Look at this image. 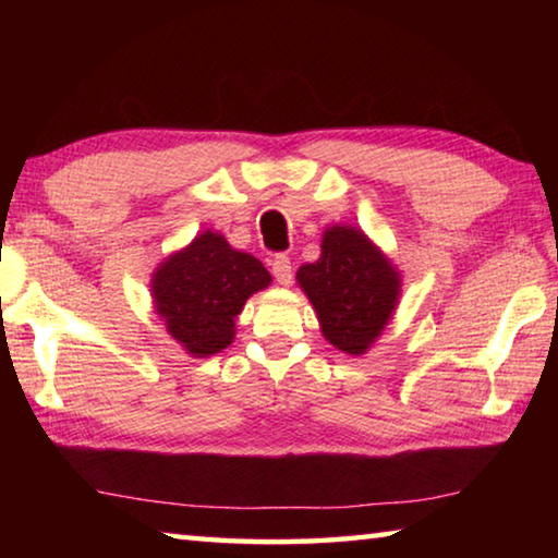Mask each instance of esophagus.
I'll return each instance as SVG.
<instances>
[{"label": "esophagus", "mask_w": 558, "mask_h": 558, "mask_svg": "<svg viewBox=\"0 0 558 558\" xmlns=\"http://www.w3.org/2000/svg\"><path fill=\"white\" fill-rule=\"evenodd\" d=\"M270 270H272V276H276L280 286H290V282H292V263H290L286 253H278V256L270 260Z\"/></svg>", "instance_id": "obj_1"}]
</instances>
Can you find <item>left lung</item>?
Wrapping results in <instances>:
<instances>
[{"label": "left lung", "instance_id": "obj_1", "mask_svg": "<svg viewBox=\"0 0 558 558\" xmlns=\"http://www.w3.org/2000/svg\"><path fill=\"white\" fill-rule=\"evenodd\" d=\"M300 288L317 310L323 335L347 354H364L399 300V272L362 231H325L323 256L298 270Z\"/></svg>", "mask_w": 558, "mask_h": 558}]
</instances>
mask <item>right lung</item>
<instances>
[{
	"label": "right lung",
	"instance_id": "right-lung-1",
	"mask_svg": "<svg viewBox=\"0 0 558 558\" xmlns=\"http://www.w3.org/2000/svg\"><path fill=\"white\" fill-rule=\"evenodd\" d=\"M268 282L270 272L258 258L206 231L159 266L153 295L167 332L192 356H211L233 342L235 315Z\"/></svg>",
	"mask_w": 558,
	"mask_h": 558
}]
</instances>
